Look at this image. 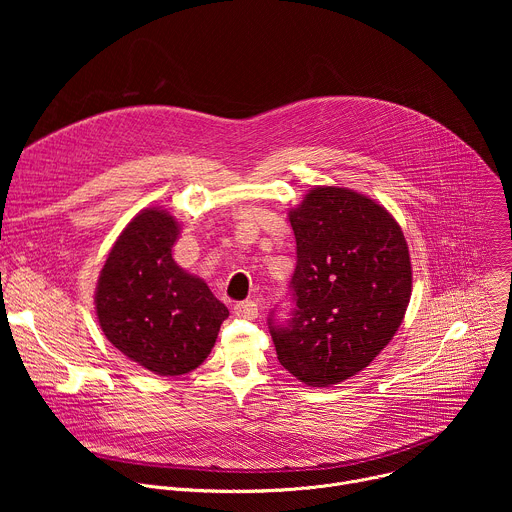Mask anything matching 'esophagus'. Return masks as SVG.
Listing matches in <instances>:
<instances>
[{"mask_svg": "<svg viewBox=\"0 0 512 512\" xmlns=\"http://www.w3.org/2000/svg\"><path fill=\"white\" fill-rule=\"evenodd\" d=\"M233 310H235V314H237L239 318H247V320H255L257 314H259V306H257V302H253V300L239 302V304H235Z\"/></svg>", "mask_w": 512, "mask_h": 512, "instance_id": "34e87169", "label": "esophagus"}]
</instances>
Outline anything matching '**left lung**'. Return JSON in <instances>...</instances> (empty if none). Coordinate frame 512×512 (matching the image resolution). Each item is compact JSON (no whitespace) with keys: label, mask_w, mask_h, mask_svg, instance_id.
Instances as JSON below:
<instances>
[{"label":"left lung","mask_w":512,"mask_h":512,"mask_svg":"<svg viewBox=\"0 0 512 512\" xmlns=\"http://www.w3.org/2000/svg\"><path fill=\"white\" fill-rule=\"evenodd\" d=\"M296 271L291 318L269 314L277 360L308 387L354 377L391 342L411 298L401 227L369 196L318 186L289 210Z\"/></svg>","instance_id":"left-lung-1"}]
</instances>
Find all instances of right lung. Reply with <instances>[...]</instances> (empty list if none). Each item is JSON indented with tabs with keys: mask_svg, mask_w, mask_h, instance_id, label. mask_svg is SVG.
Segmentation results:
<instances>
[{
	"mask_svg": "<svg viewBox=\"0 0 512 512\" xmlns=\"http://www.w3.org/2000/svg\"><path fill=\"white\" fill-rule=\"evenodd\" d=\"M176 218L145 208L115 241L97 283L103 334L139 367L162 377L194 371L210 354L229 310L172 257Z\"/></svg>",
	"mask_w": 512,
	"mask_h": 512,
	"instance_id": "right-lung-1",
	"label": "right lung"
}]
</instances>
